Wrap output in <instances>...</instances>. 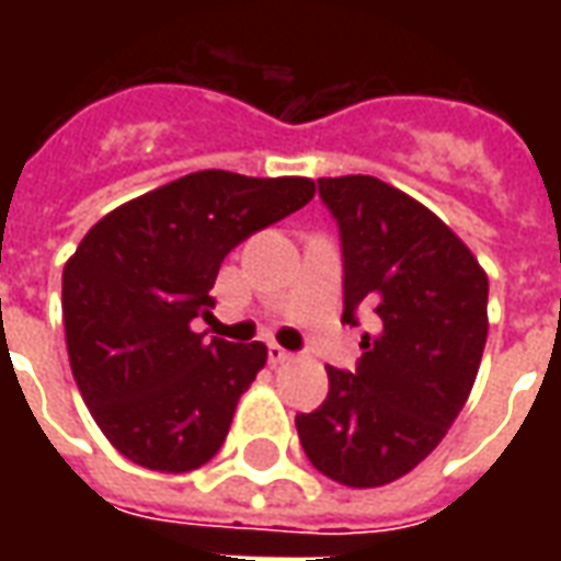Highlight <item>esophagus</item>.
Returning a JSON list of instances; mask_svg holds the SVG:
<instances>
[{
    "mask_svg": "<svg viewBox=\"0 0 561 561\" xmlns=\"http://www.w3.org/2000/svg\"><path fill=\"white\" fill-rule=\"evenodd\" d=\"M267 360L273 366L276 364H285V360H291V354L285 352V348H279V345H276V342H270L267 345Z\"/></svg>",
    "mask_w": 561,
    "mask_h": 561,
    "instance_id": "obj_1",
    "label": "esophagus"
}]
</instances>
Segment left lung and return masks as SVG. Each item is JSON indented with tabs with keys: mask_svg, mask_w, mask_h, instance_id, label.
<instances>
[{
	"mask_svg": "<svg viewBox=\"0 0 561 561\" xmlns=\"http://www.w3.org/2000/svg\"><path fill=\"white\" fill-rule=\"evenodd\" d=\"M340 228L342 321L357 366H328V400L297 414L306 457L345 486L409 474L457 421L486 345V273L445 221L376 176L318 180Z\"/></svg>",
	"mask_w": 561,
	"mask_h": 561,
	"instance_id": "obj_1",
	"label": "left lung"
}]
</instances>
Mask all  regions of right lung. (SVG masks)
I'll return each mask as SVG.
<instances>
[{"instance_id":"obj_1","label":"right lung","mask_w":561,"mask_h":561,"mask_svg":"<svg viewBox=\"0 0 561 561\" xmlns=\"http://www.w3.org/2000/svg\"><path fill=\"white\" fill-rule=\"evenodd\" d=\"M306 176L197 171L107 213L62 270L71 373L107 442L144 469L180 474L219 454L261 342L192 330L233 245L306 207Z\"/></svg>"}]
</instances>
